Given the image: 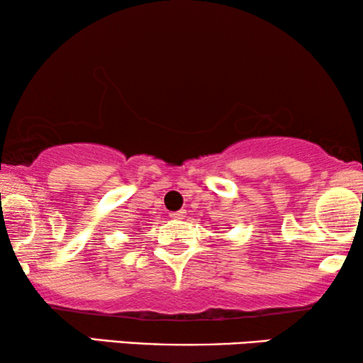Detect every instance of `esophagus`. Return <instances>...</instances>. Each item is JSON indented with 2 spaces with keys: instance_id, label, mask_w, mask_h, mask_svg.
<instances>
[{
  "instance_id": "34e87169",
  "label": "esophagus",
  "mask_w": 363,
  "mask_h": 363,
  "mask_svg": "<svg viewBox=\"0 0 363 363\" xmlns=\"http://www.w3.org/2000/svg\"><path fill=\"white\" fill-rule=\"evenodd\" d=\"M183 215H185V211H183V210H180V211H173V213H170V216L173 218V220H182V218H183Z\"/></svg>"
}]
</instances>
